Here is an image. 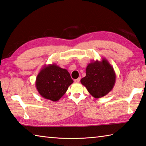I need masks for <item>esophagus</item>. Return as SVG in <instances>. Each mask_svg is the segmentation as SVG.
I'll list each match as a JSON object with an SVG mask.
<instances>
[{"instance_id": "esophagus-1", "label": "esophagus", "mask_w": 146, "mask_h": 146, "mask_svg": "<svg viewBox=\"0 0 146 146\" xmlns=\"http://www.w3.org/2000/svg\"><path fill=\"white\" fill-rule=\"evenodd\" d=\"M80 79H81V78H80H80L75 80V83H78V82H80Z\"/></svg>"}]
</instances>
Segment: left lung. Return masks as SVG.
<instances>
[{"label": "left lung", "mask_w": 146, "mask_h": 146, "mask_svg": "<svg viewBox=\"0 0 146 146\" xmlns=\"http://www.w3.org/2000/svg\"><path fill=\"white\" fill-rule=\"evenodd\" d=\"M82 84L94 98H101L111 92L115 86L116 73L106 58L94 61L87 65L86 76L81 79Z\"/></svg>", "instance_id": "left-lung-1"}]
</instances>
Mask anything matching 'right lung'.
Wrapping results in <instances>:
<instances>
[{
	"mask_svg": "<svg viewBox=\"0 0 146 146\" xmlns=\"http://www.w3.org/2000/svg\"><path fill=\"white\" fill-rule=\"evenodd\" d=\"M73 80L67 70L55 63L45 64L36 76L35 86L42 98L58 101Z\"/></svg>",
	"mask_w": 146,
	"mask_h": 146,
	"instance_id": "obj_1",
	"label": "right lung"
}]
</instances>
